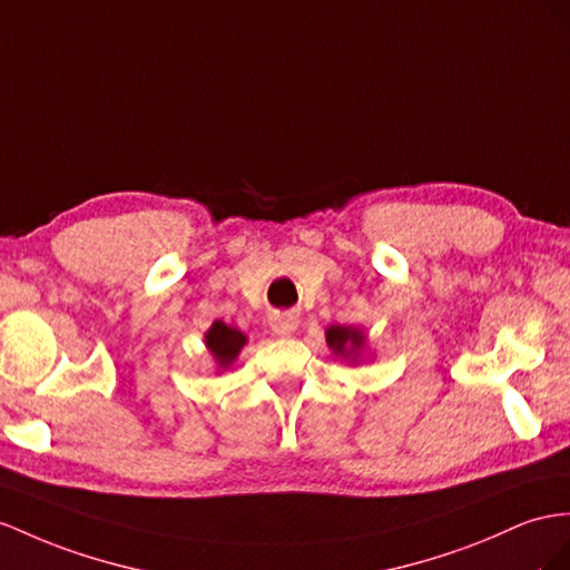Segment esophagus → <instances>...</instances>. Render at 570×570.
<instances>
[{"instance_id": "obj_1", "label": "esophagus", "mask_w": 570, "mask_h": 570, "mask_svg": "<svg viewBox=\"0 0 570 570\" xmlns=\"http://www.w3.org/2000/svg\"><path fill=\"white\" fill-rule=\"evenodd\" d=\"M272 332L279 334V337H288V334H294L296 327H298V315L296 313H276L272 315Z\"/></svg>"}]
</instances>
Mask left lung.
Here are the masks:
<instances>
[{
	"mask_svg": "<svg viewBox=\"0 0 570 570\" xmlns=\"http://www.w3.org/2000/svg\"><path fill=\"white\" fill-rule=\"evenodd\" d=\"M327 346L334 352V356L348 358L356 363L361 358L363 346H366V334L358 327H344V325H332L325 330Z\"/></svg>",
	"mask_w": 570,
	"mask_h": 570,
	"instance_id": "obj_1",
	"label": "left lung"
}]
</instances>
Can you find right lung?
Returning <instances> with one entry per match:
<instances>
[{"label":"right lung","instance_id":"1","mask_svg":"<svg viewBox=\"0 0 570 570\" xmlns=\"http://www.w3.org/2000/svg\"><path fill=\"white\" fill-rule=\"evenodd\" d=\"M245 342L247 340L240 330L222 323V320H216V323L207 330V334H204V344H207V348L216 361V366L222 371H226L230 363L238 358Z\"/></svg>","mask_w":570,"mask_h":570}]
</instances>
